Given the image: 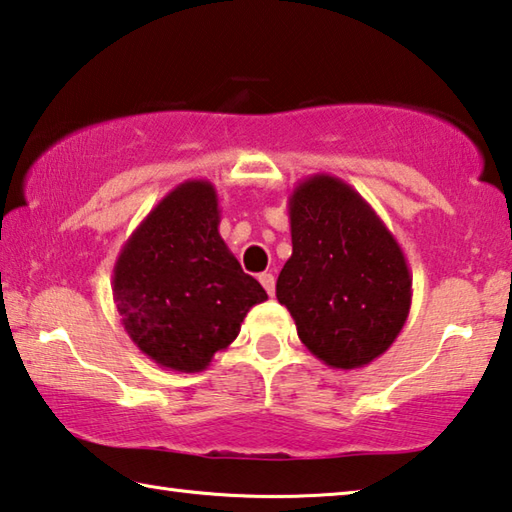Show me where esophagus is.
<instances>
[{
  "label": "esophagus",
  "instance_id": "esophagus-1",
  "mask_svg": "<svg viewBox=\"0 0 512 512\" xmlns=\"http://www.w3.org/2000/svg\"><path fill=\"white\" fill-rule=\"evenodd\" d=\"M259 284H262V287L266 289L268 296H273V293H275V277H273V273H262V275H259Z\"/></svg>",
  "mask_w": 512,
  "mask_h": 512
}]
</instances>
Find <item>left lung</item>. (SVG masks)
<instances>
[{"label": "left lung", "mask_w": 512, "mask_h": 512, "mask_svg": "<svg viewBox=\"0 0 512 512\" xmlns=\"http://www.w3.org/2000/svg\"><path fill=\"white\" fill-rule=\"evenodd\" d=\"M293 253L275 284L305 348L329 368L368 366L409 318L411 271L400 244L345 180L314 173L289 196Z\"/></svg>", "instance_id": "1"}]
</instances>
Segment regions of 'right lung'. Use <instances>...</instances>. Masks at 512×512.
I'll list each match as a JSON object with an SVG mask.
<instances>
[{
	"label": "right lung",
	"instance_id": "right-lung-1",
	"mask_svg": "<svg viewBox=\"0 0 512 512\" xmlns=\"http://www.w3.org/2000/svg\"><path fill=\"white\" fill-rule=\"evenodd\" d=\"M219 212L210 180H185L144 216L112 271L126 334L167 370H205L268 298L221 239Z\"/></svg>",
	"mask_w": 512,
	"mask_h": 512
}]
</instances>
